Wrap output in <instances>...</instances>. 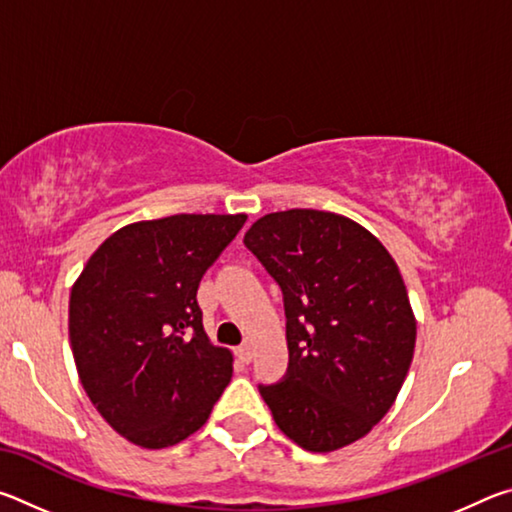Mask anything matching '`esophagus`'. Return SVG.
Wrapping results in <instances>:
<instances>
[{
  "mask_svg": "<svg viewBox=\"0 0 512 512\" xmlns=\"http://www.w3.org/2000/svg\"><path fill=\"white\" fill-rule=\"evenodd\" d=\"M237 357H239V361H244V363H250V361H253V357H255L253 345H250V343L239 345V348H237Z\"/></svg>",
  "mask_w": 512,
  "mask_h": 512,
  "instance_id": "esophagus-1",
  "label": "esophagus"
}]
</instances>
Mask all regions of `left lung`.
<instances>
[{
    "label": "left lung",
    "mask_w": 512,
    "mask_h": 512,
    "mask_svg": "<svg viewBox=\"0 0 512 512\" xmlns=\"http://www.w3.org/2000/svg\"><path fill=\"white\" fill-rule=\"evenodd\" d=\"M284 293L287 379L259 386L280 431L336 452L391 409L415 350V316L395 259L357 221L271 212L244 237Z\"/></svg>",
    "instance_id": "1"
}]
</instances>
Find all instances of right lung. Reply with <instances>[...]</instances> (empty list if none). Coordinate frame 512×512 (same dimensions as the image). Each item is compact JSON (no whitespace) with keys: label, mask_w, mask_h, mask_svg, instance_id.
Here are the masks:
<instances>
[{"label":"right lung","mask_w":512,"mask_h":512,"mask_svg":"<svg viewBox=\"0 0 512 512\" xmlns=\"http://www.w3.org/2000/svg\"><path fill=\"white\" fill-rule=\"evenodd\" d=\"M246 214H173L103 241L69 296V343L94 409L133 445H178L207 422L232 377L196 291Z\"/></svg>","instance_id":"obj_1"}]
</instances>
